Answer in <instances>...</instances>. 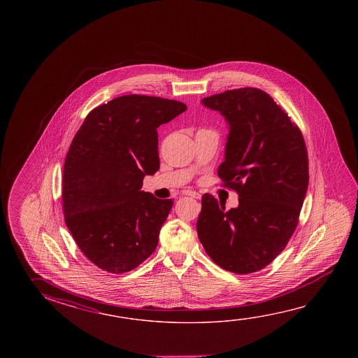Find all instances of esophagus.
Here are the masks:
<instances>
[{"mask_svg": "<svg viewBox=\"0 0 358 358\" xmlns=\"http://www.w3.org/2000/svg\"><path fill=\"white\" fill-rule=\"evenodd\" d=\"M186 196H189V197H194V199H201V194H199V192H194V191H187V192H186Z\"/></svg>", "mask_w": 358, "mask_h": 358, "instance_id": "1", "label": "esophagus"}]
</instances>
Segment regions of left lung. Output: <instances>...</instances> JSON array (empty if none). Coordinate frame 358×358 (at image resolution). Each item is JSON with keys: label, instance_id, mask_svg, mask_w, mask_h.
I'll return each instance as SVG.
<instances>
[{"label": "left lung", "instance_id": "left-lung-1", "mask_svg": "<svg viewBox=\"0 0 358 358\" xmlns=\"http://www.w3.org/2000/svg\"><path fill=\"white\" fill-rule=\"evenodd\" d=\"M229 124L224 161L217 175L235 189L238 207L224 211L202 196L197 235L223 270L246 275L262 270L299 224L308 187V156L297 124L259 88L229 90L202 100Z\"/></svg>", "mask_w": 358, "mask_h": 358}]
</instances>
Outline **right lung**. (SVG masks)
Returning <instances> with one entry per match:
<instances>
[{"label":"right lung","instance_id":"right-lung-1","mask_svg":"<svg viewBox=\"0 0 358 358\" xmlns=\"http://www.w3.org/2000/svg\"><path fill=\"white\" fill-rule=\"evenodd\" d=\"M183 102L126 94L88 113L71 142L62 181L65 222L83 255L101 270L124 273L152 255L173 206L141 191L159 169L162 123Z\"/></svg>","mask_w":358,"mask_h":358}]
</instances>
